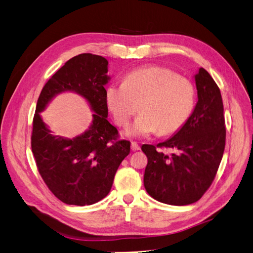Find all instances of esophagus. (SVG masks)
Returning a JSON list of instances; mask_svg holds the SVG:
<instances>
[{
	"instance_id": "esophagus-1",
	"label": "esophagus",
	"mask_w": 253,
	"mask_h": 253,
	"mask_svg": "<svg viewBox=\"0 0 253 253\" xmlns=\"http://www.w3.org/2000/svg\"><path fill=\"white\" fill-rule=\"evenodd\" d=\"M131 149H132V151H138V150H140V147L138 145V143L137 142H135V141H133L132 143H131Z\"/></svg>"
}]
</instances>
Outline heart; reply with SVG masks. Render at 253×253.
I'll return each mask as SVG.
<instances>
[{"mask_svg": "<svg viewBox=\"0 0 253 253\" xmlns=\"http://www.w3.org/2000/svg\"><path fill=\"white\" fill-rule=\"evenodd\" d=\"M106 104L115 122L126 126L139 110L140 115L126 133L148 136L171 135L185 126L195 105L193 83L162 66L139 68L129 73L124 83L106 89Z\"/></svg>", "mask_w": 253, "mask_h": 253, "instance_id": "obj_1", "label": "heart"}]
</instances>
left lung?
<instances>
[{
  "instance_id": "1",
  "label": "left lung",
  "mask_w": 253,
  "mask_h": 253,
  "mask_svg": "<svg viewBox=\"0 0 253 253\" xmlns=\"http://www.w3.org/2000/svg\"><path fill=\"white\" fill-rule=\"evenodd\" d=\"M198 101L188 121L165 142L143 144L148 157L143 183L154 200L173 206L197 202L215 178L226 144L224 106L219 87L201 67L195 75ZM164 148H172L166 155Z\"/></svg>"
}]
</instances>
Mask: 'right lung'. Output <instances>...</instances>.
Here are the masks:
<instances>
[{
  "label": "right lung",
  "instance_id": "1",
  "mask_svg": "<svg viewBox=\"0 0 253 253\" xmlns=\"http://www.w3.org/2000/svg\"><path fill=\"white\" fill-rule=\"evenodd\" d=\"M108 64L101 56H76L51 76L38 99L32 151L45 185L67 205L88 206L101 201L109 194L118 167L129 153L131 142L120 139L118 129L106 120ZM65 90L83 95L95 112L88 131L73 140L52 136L40 116L50 99Z\"/></svg>",
  "mask_w": 253,
  "mask_h": 253
}]
</instances>
